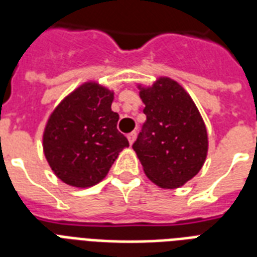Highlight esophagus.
Returning <instances> with one entry per match:
<instances>
[{
  "label": "esophagus",
  "instance_id": "34e87169",
  "mask_svg": "<svg viewBox=\"0 0 257 257\" xmlns=\"http://www.w3.org/2000/svg\"><path fill=\"white\" fill-rule=\"evenodd\" d=\"M136 136H137V133H136V132H132V133H129V135H128V140H129V144L132 145L133 143H135V140H136Z\"/></svg>",
  "mask_w": 257,
  "mask_h": 257
}]
</instances>
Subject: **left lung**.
I'll list each match as a JSON object with an SVG mask.
<instances>
[{
  "instance_id": "8db88e82",
  "label": "left lung",
  "mask_w": 257,
  "mask_h": 257,
  "mask_svg": "<svg viewBox=\"0 0 257 257\" xmlns=\"http://www.w3.org/2000/svg\"><path fill=\"white\" fill-rule=\"evenodd\" d=\"M147 121L133 144L145 175L157 187L175 189L193 179L208 153L204 120L187 90L169 77L137 85Z\"/></svg>"
}]
</instances>
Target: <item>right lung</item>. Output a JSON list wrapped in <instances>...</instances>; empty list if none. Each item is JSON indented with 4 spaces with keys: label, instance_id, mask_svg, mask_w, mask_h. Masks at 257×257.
I'll list each match as a JSON object with an SVG mask.
<instances>
[{
    "label": "right lung",
    "instance_id": "add662e5",
    "mask_svg": "<svg viewBox=\"0 0 257 257\" xmlns=\"http://www.w3.org/2000/svg\"><path fill=\"white\" fill-rule=\"evenodd\" d=\"M113 90L86 81L54 108L42 135L48 164L58 179L76 188L96 185L129 147L117 131Z\"/></svg>",
    "mask_w": 257,
    "mask_h": 257
}]
</instances>
